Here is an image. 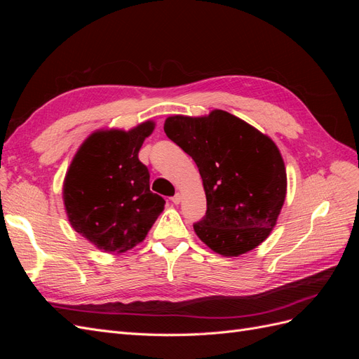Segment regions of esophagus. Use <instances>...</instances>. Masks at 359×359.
<instances>
[{
	"mask_svg": "<svg viewBox=\"0 0 359 359\" xmlns=\"http://www.w3.org/2000/svg\"><path fill=\"white\" fill-rule=\"evenodd\" d=\"M170 201H172L173 203H175V205H178V203L181 202V194H180V193H177L175 196H172V198H170Z\"/></svg>",
	"mask_w": 359,
	"mask_h": 359,
	"instance_id": "esophagus-1",
	"label": "esophagus"
}]
</instances>
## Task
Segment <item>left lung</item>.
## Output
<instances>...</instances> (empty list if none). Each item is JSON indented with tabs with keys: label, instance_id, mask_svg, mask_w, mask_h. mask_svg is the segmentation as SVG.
I'll list each match as a JSON object with an SVG mask.
<instances>
[{
	"label": "left lung",
	"instance_id": "1",
	"mask_svg": "<svg viewBox=\"0 0 359 359\" xmlns=\"http://www.w3.org/2000/svg\"><path fill=\"white\" fill-rule=\"evenodd\" d=\"M166 136L199 169L206 212L194 232L214 252L240 256L264 243L286 198V169L276 144L224 111L208 116L175 115Z\"/></svg>",
	"mask_w": 359,
	"mask_h": 359
}]
</instances>
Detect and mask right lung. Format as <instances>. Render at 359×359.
Instances as JSON below:
<instances>
[{
	"label": "right lung",
	"mask_w": 359,
	"mask_h": 359,
	"mask_svg": "<svg viewBox=\"0 0 359 359\" xmlns=\"http://www.w3.org/2000/svg\"><path fill=\"white\" fill-rule=\"evenodd\" d=\"M154 130L147 121L130 132H95L76 153L64 180L62 198L73 229L109 253L144 241L165 208L149 190L148 168L137 154Z\"/></svg>",
	"instance_id": "obj_1"
}]
</instances>
